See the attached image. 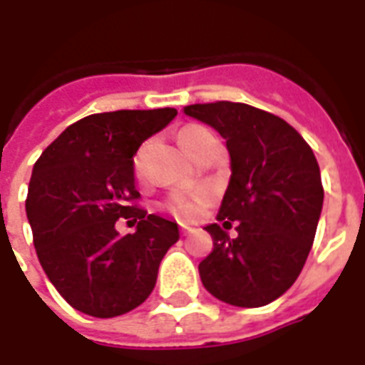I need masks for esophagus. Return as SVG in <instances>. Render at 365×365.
<instances>
[{
    "label": "esophagus",
    "mask_w": 365,
    "mask_h": 365,
    "mask_svg": "<svg viewBox=\"0 0 365 365\" xmlns=\"http://www.w3.org/2000/svg\"><path fill=\"white\" fill-rule=\"evenodd\" d=\"M180 232H182L183 237H187V235H191V232H193V229H191V227H185V225H182V229H180Z\"/></svg>",
    "instance_id": "34e87169"
}]
</instances>
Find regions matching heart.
Returning a JSON list of instances; mask_svg holds the SVG:
<instances>
[{
	"instance_id": "obj_1",
	"label": "heart",
	"mask_w": 365,
	"mask_h": 365,
	"mask_svg": "<svg viewBox=\"0 0 365 365\" xmlns=\"http://www.w3.org/2000/svg\"><path fill=\"white\" fill-rule=\"evenodd\" d=\"M209 130L205 127H201V125H185L183 128H180V133H178V143L182 146L183 150L191 154V150L195 148V144L207 135ZM203 199L205 195H197V197L193 199H178L172 203V211H174L180 219L183 221H193V219H197L199 213H201V203H203Z\"/></svg>"
}]
</instances>
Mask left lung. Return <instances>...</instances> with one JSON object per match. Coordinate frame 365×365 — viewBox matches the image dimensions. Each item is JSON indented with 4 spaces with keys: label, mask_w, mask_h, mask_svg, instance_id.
I'll return each mask as SVG.
<instances>
[{
    "label": "left lung",
    "mask_w": 365,
    "mask_h": 365,
    "mask_svg": "<svg viewBox=\"0 0 365 365\" xmlns=\"http://www.w3.org/2000/svg\"><path fill=\"white\" fill-rule=\"evenodd\" d=\"M183 113L227 140L230 180L217 219L235 220L239 232L230 239L207 225L213 252L199 264L201 282L229 305H268L295 283L313 246L324 199L317 158L289 123L252 105L197 103Z\"/></svg>",
    "instance_id": "8db88e82"
}]
</instances>
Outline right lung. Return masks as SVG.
<instances>
[{"mask_svg": "<svg viewBox=\"0 0 365 365\" xmlns=\"http://www.w3.org/2000/svg\"><path fill=\"white\" fill-rule=\"evenodd\" d=\"M172 107L96 113L76 120L41 154L25 201L44 274L76 311L119 317L150 295L178 225L133 205V156L170 125ZM120 216L136 224L120 237Z\"/></svg>", "mask_w": 365, "mask_h": 365, "instance_id": "1", "label": "right lung"}]
</instances>
